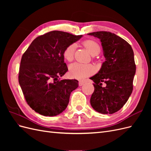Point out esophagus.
<instances>
[{"instance_id": "34e87169", "label": "esophagus", "mask_w": 151, "mask_h": 151, "mask_svg": "<svg viewBox=\"0 0 151 151\" xmlns=\"http://www.w3.org/2000/svg\"><path fill=\"white\" fill-rule=\"evenodd\" d=\"M84 84V82H83V81H79V86H83Z\"/></svg>"}]
</instances>
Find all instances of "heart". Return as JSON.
<instances>
[{"mask_svg": "<svg viewBox=\"0 0 151 151\" xmlns=\"http://www.w3.org/2000/svg\"><path fill=\"white\" fill-rule=\"evenodd\" d=\"M83 46L88 50L91 55H97L101 52V47L98 42L93 40H87L82 43ZM75 45L71 44L64 49L63 56L65 60L71 62L74 57ZM95 68L91 64H84L78 62L73 63L69 65V74L73 78L82 80L89 75L93 74Z\"/></svg>", "mask_w": 151, "mask_h": 151, "instance_id": "b5f03b06", "label": "heart"}]
</instances>
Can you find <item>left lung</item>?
<instances>
[{
    "mask_svg": "<svg viewBox=\"0 0 151 151\" xmlns=\"http://www.w3.org/2000/svg\"><path fill=\"white\" fill-rule=\"evenodd\" d=\"M88 35L100 39L106 60L98 74L90 78L94 83L91 105L99 113L113 114L123 106L132 93L136 71L134 51L125 40L111 32Z\"/></svg>",
    "mask_w": 151,
    "mask_h": 151,
    "instance_id": "1",
    "label": "left lung"
}]
</instances>
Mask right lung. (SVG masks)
Returning a JSON list of instances; mask_svg holds the SVG:
<instances>
[{
    "label": "right lung",
    "instance_id": "add662e5",
    "mask_svg": "<svg viewBox=\"0 0 151 151\" xmlns=\"http://www.w3.org/2000/svg\"><path fill=\"white\" fill-rule=\"evenodd\" d=\"M82 36L50 31L35 38L22 55L19 83L27 103L36 113L53 116L67 108L78 81L58 79L68 70L63 52Z\"/></svg>",
    "mask_w": 151,
    "mask_h": 151
}]
</instances>
